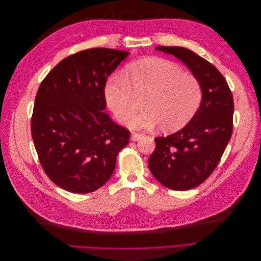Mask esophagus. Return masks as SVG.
<instances>
[{"instance_id":"1","label":"esophagus","mask_w":261,"mask_h":261,"mask_svg":"<svg viewBox=\"0 0 261 261\" xmlns=\"http://www.w3.org/2000/svg\"><path fill=\"white\" fill-rule=\"evenodd\" d=\"M144 135L143 134H139V133H134L132 135V140L133 141H138L140 138H143Z\"/></svg>"}]
</instances>
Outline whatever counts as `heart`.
Segmentation results:
<instances>
[{
	"instance_id": "b5f03b06",
	"label": "heart",
	"mask_w": 261,
	"mask_h": 261,
	"mask_svg": "<svg viewBox=\"0 0 261 261\" xmlns=\"http://www.w3.org/2000/svg\"><path fill=\"white\" fill-rule=\"evenodd\" d=\"M198 78L183 72L177 64L148 58L128 65L124 76H115L106 87V100L118 121L128 124L144 98L145 111L132 122L133 127L160 125L164 132L177 130L192 120L202 101Z\"/></svg>"
}]
</instances>
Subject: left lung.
Here are the masks:
<instances>
[{"instance_id":"left-lung-1","label":"left lung","mask_w":261,"mask_h":261,"mask_svg":"<svg viewBox=\"0 0 261 261\" xmlns=\"http://www.w3.org/2000/svg\"><path fill=\"white\" fill-rule=\"evenodd\" d=\"M155 49L184 62L202 87V101L195 116L172 135L155 137V149L148 161L152 175L163 186L187 191L211 175L231 139L233 96L223 75L198 54L181 46Z\"/></svg>"}]
</instances>
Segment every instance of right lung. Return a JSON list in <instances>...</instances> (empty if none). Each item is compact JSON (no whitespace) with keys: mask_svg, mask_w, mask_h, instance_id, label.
I'll return each instance as SVG.
<instances>
[{"mask_svg":"<svg viewBox=\"0 0 261 261\" xmlns=\"http://www.w3.org/2000/svg\"><path fill=\"white\" fill-rule=\"evenodd\" d=\"M128 52L93 48L62 60L36 94L31 136L55 185L75 194L97 191L112 176L130 133L103 111L110 74Z\"/></svg>","mask_w":261,"mask_h":261,"instance_id":"1","label":"right lung"}]
</instances>
